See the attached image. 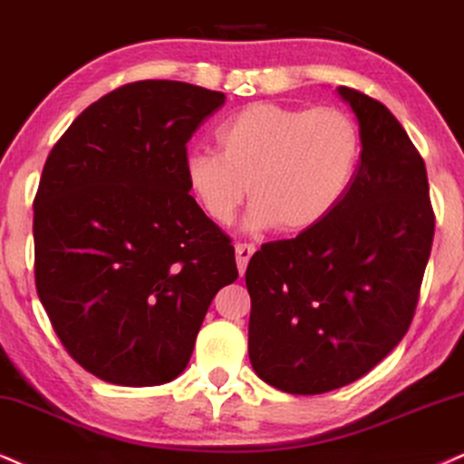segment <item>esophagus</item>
I'll return each instance as SVG.
<instances>
[{
	"mask_svg": "<svg viewBox=\"0 0 464 464\" xmlns=\"http://www.w3.org/2000/svg\"><path fill=\"white\" fill-rule=\"evenodd\" d=\"M256 251V245L251 243H237V247H234V254H237V266H238V273H245V268L249 265V258L254 256Z\"/></svg>",
	"mask_w": 464,
	"mask_h": 464,
	"instance_id": "1",
	"label": "esophagus"
}]
</instances>
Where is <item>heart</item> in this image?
<instances>
[{"label": "heart", "mask_w": 464, "mask_h": 464, "mask_svg": "<svg viewBox=\"0 0 464 464\" xmlns=\"http://www.w3.org/2000/svg\"><path fill=\"white\" fill-rule=\"evenodd\" d=\"M217 152H193L185 179L206 219L227 226L245 193L254 204L247 226L284 234L316 227L351 187L362 130L340 107L251 102L217 129Z\"/></svg>", "instance_id": "1"}]
</instances>
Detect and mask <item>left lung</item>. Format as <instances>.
<instances>
[{"instance_id": "left-lung-1", "label": "left lung", "mask_w": 464, "mask_h": 464, "mask_svg": "<svg viewBox=\"0 0 464 464\" xmlns=\"http://www.w3.org/2000/svg\"><path fill=\"white\" fill-rule=\"evenodd\" d=\"M362 161L327 219L249 260V362L268 385L316 396L362 379L413 320L434 213L421 154L382 102L337 88Z\"/></svg>"}]
</instances>
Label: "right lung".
I'll return each mask as SVG.
<instances>
[{
	"instance_id": "right-lung-1",
	"label": "right lung",
	"mask_w": 464,
	"mask_h": 464,
	"mask_svg": "<svg viewBox=\"0 0 464 464\" xmlns=\"http://www.w3.org/2000/svg\"><path fill=\"white\" fill-rule=\"evenodd\" d=\"M226 94L127 83L79 113L34 198V276L68 354L113 385L174 381L210 301L238 277L230 237L185 179L187 141Z\"/></svg>"
}]
</instances>
